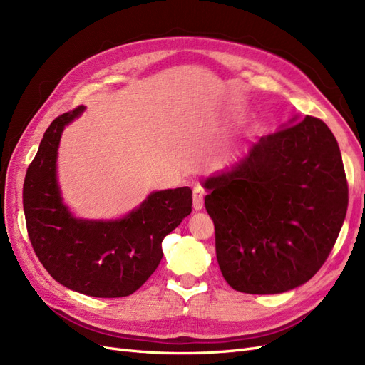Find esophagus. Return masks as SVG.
I'll return each instance as SVG.
<instances>
[{"label": "esophagus", "mask_w": 365, "mask_h": 365, "mask_svg": "<svg viewBox=\"0 0 365 365\" xmlns=\"http://www.w3.org/2000/svg\"><path fill=\"white\" fill-rule=\"evenodd\" d=\"M193 208L196 212L204 208V192L200 189V187H195L193 189Z\"/></svg>", "instance_id": "34e87169"}]
</instances>
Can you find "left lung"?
Wrapping results in <instances>:
<instances>
[{
    "mask_svg": "<svg viewBox=\"0 0 365 365\" xmlns=\"http://www.w3.org/2000/svg\"><path fill=\"white\" fill-rule=\"evenodd\" d=\"M204 187L220 272L245 294H280L311 280L335 245L349 204L338 143L311 115L262 137Z\"/></svg>",
    "mask_w": 365,
    "mask_h": 365,
    "instance_id": "left-lung-1",
    "label": "left lung"
}]
</instances>
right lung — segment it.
<instances>
[{"instance_id": "1", "label": "right lung", "mask_w": 365, "mask_h": 365, "mask_svg": "<svg viewBox=\"0 0 365 365\" xmlns=\"http://www.w3.org/2000/svg\"><path fill=\"white\" fill-rule=\"evenodd\" d=\"M83 109L51 121L29 165L23 189L27 233L42 267L65 288L98 298L128 297L158 268L163 239L192 213V190L153 192L123 219L73 217L61 197L56 158L63 128Z\"/></svg>"}]
</instances>
